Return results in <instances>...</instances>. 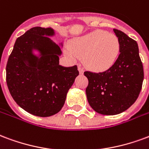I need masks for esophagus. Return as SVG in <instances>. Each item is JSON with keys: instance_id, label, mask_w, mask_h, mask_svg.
Masks as SVG:
<instances>
[{"instance_id": "34e87169", "label": "esophagus", "mask_w": 149, "mask_h": 149, "mask_svg": "<svg viewBox=\"0 0 149 149\" xmlns=\"http://www.w3.org/2000/svg\"><path fill=\"white\" fill-rule=\"evenodd\" d=\"M78 70H79V72H80V74H83L84 69H83V68L81 67V65H78Z\"/></svg>"}]
</instances>
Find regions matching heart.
Segmentation results:
<instances>
[{"label": "heart", "mask_w": 149, "mask_h": 149, "mask_svg": "<svg viewBox=\"0 0 149 149\" xmlns=\"http://www.w3.org/2000/svg\"><path fill=\"white\" fill-rule=\"evenodd\" d=\"M121 43L118 36L105 31H95L72 41L66 50L69 58L83 57L88 69L104 72L111 69L118 58Z\"/></svg>", "instance_id": "1"}]
</instances>
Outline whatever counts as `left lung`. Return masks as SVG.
<instances>
[{"label":"left lung","instance_id":"1","mask_svg":"<svg viewBox=\"0 0 149 149\" xmlns=\"http://www.w3.org/2000/svg\"><path fill=\"white\" fill-rule=\"evenodd\" d=\"M121 50L111 69L102 72L85 71L88 80L86 95L89 104L101 114L114 115L130 107L139 96L144 80L143 64L135 40L118 29Z\"/></svg>","mask_w":149,"mask_h":149}]
</instances>
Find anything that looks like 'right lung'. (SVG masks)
Masks as SVG:
<instances>
[{
  "label": "right lung",
  "mask_w": 149,
  "mask_h": 149,
  "mask_svg": "<svg viewBox=\"0 0 149 149\" xmlns=\"http://www.w3.org/2000/svg\"><path fill=\"white\" fill-rule=\"evenodd\" d=\"M50 27H35L16 38L6 65V82L13 100L38 117H49L62 108L66 95L79 75L77 65H59L60 47L49 35ZM38 49L40 58L32 54Z\"/></svg>",
  "instance_id": "obj_1"
}]
</instances>
